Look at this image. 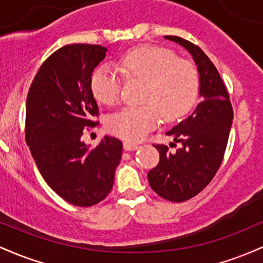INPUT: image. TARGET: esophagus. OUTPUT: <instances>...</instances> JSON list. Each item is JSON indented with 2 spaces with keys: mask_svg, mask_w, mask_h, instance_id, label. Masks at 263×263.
I'll use <instances>...</instances> for the list:
<instances>
[{
  "mask_svg": "<svg viewBox=\"0 0 263 263\" xmlns=\"http://www.w3.org/2000/svg\"><path fill=\"white\" fill-rule=\"evenodd\" d=\"M137 148H138V144L132 143V142H128V141L123 142V149L125 151H135Z\"/></svg>",
  "mask_w": 263,
  "mask_h": 263,
  "instance_id": "34e87169",
  "label": "esophagus"
}]
</instances>
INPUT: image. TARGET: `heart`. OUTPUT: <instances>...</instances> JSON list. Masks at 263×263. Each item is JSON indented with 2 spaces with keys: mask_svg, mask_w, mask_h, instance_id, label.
Segmentation results:
<instances>
[{
  "mask_svg": "<svg viewBox=\"0 0 263 263\" xmlns=\"http://www.w3.org/2000/svg\"><path fill=\"white\" fill-rule=\"evenodd\" d=\"M128 79L147 84L142 106L122 108L108 117L111 134L127 141H141L161 122L176 120L190 110L198 95L199 75L188 60H180L171 50L161 47H141L123 55L117 64ZM96 100L114 105L121 93V79L116 70L101 66L91 78Z\"/></svg>",
  "mask_w": 263,
  "mask_h": 263,
  "instance_id": "1",
  "label": "heart"
}]
</instances>
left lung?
<instances>
[{
  "label": "left lung",
  "instance_id": "obj_1",
  "mask_svg": "<svg viewBox=\"0 0 263 263\" xmlns=\"http://www.w3.org/2000/svg\"><path fill=\"white\" fill-rule=\"evenodd\" d=\"M165 39L182 45L194 60L199 74V102L186 119L165 132L180 147L170 152L155 144L159 163L148 172V183L157 194L170 201H185L200 193L218 172L224 157L234 111L228 90L215 65L198 45L174 35Z\"/></svg>",
  "mask_w": 263,
  "mask_h": 263
}]
</instances>
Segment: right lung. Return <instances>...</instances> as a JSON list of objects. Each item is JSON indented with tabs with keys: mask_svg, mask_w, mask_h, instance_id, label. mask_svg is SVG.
I'll use <instances>...</instances> for the list:
<instances>
[{
	"mask_svg": "<svg viewBox=\"0 0 263 263\" xmlns=\"http://www.w3.org/2000/svg\"><path fill=\"white\" fill-rule=\"evenodd\" d=\"M107 48L69 44L39 68L26 104V142L45 183L77 206H91L107 197L122 153L121 141L105 136L91 148L81 141L95 126L99 110L91 74Z\"/></svg>",
	"mask_w": 263,
	"mask_h": 263,
	"instance_id": "add662e5",
	"label": "right lung"
}]
</instances>
